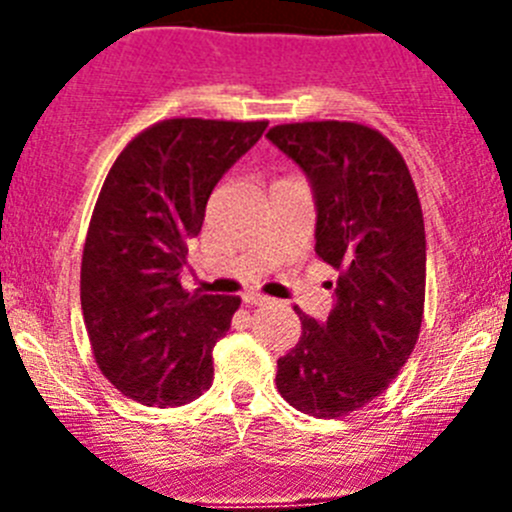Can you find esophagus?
<instances>
[{
  "label": "esophagus",
  "mask_w": 512,
  "mask_h": 512,
  "mask_svg": "<svg viewBox=\"0 0 512 512\" xmlns=\"http://www.w3.org/2000/svg\"><path fill=\"white\" fill-rule=\"evenodd\" d=\"M243 302H246V305H253V307H261V305H269V297H264V295H243Z\"/></svg>",
  "instance_id": "esophagus-1"
}]
</instances>
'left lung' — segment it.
I'll list each match as a JSON object with an SVG mask.
<instances>
[{"mask_svg": "<svg viewBox=\"0 0 512 512\" xmlns=\"http://www.w3.org/2000/svg\"><path fill=\"white\" fill-rule=\"evenodd\" d=\"M266 138L310 179L315 251L338 269L325 323L295 307L302 336L277 361V390L302 413L341 418L382 395L418 343L423 210L405 158L379 130L315 120L274 125Z\"/></svg>", "mask_w": 512, "mask_h": 512, "instance_id": "1", "label": "left lung"}]
</instances>
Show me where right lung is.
I'll return each instance as SVG.
<instances>
[{"mask_svg": "<svg viewBox=\"0 0 512 512\" xmlns=\"http://www.w3.org/2000/svg\"><path fill=\"white\" fill-rule=\"evenodd\" d=\"M266 125L161 120L104 179L81 256V312L102 374L140 405L174 408L210 390L212 348L241 297L187 292L179 274L212 189Z\"/></svg>", "mask_w": 512, "mask_h": 512, "instance_id": "obj_1", "label": "right lung"}]
</instances>
